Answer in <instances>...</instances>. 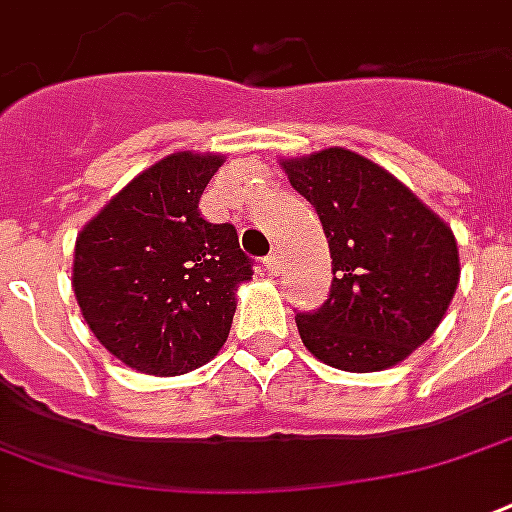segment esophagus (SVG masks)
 Segmentation results:
<instances>
[{
    "label": "esophagus",
    "mask_w": 512,
    "mask_h": 512,
    "mask_svg": "<svg viewBox=\"0 0 512 512\" xmlns=\"http://www.w3.org/2000/svg\"><path fill=\"white\" fill-rule=\"evenodd\" d=\"M266 271L271 276H276L279 271H282V260H279V255H276V252H274V255L266 257Z\"/></svg>",
    "instance_id": "34e87169"
}]
</instances>
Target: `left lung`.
I'll list each match as a JSON object with an SVG mask.
<instances>
[{"label": "left lung", "mask_w": 512, "mask_h": 512, "mask_svg": "<svg viewBox=\"0 0 512 512\" xmlns=\"http://www.w3.org/2000/svg\"><path fill=\"white\" fill-rule=\"evenodd\" d=\"M331 249V295L295 314L301 342L342 372H382L437 331L461 263L448 222L393 173L342 146L282 160Z\"/></svg>", "instance_id": "obj_1"}]
</instances>
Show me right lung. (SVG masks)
Wrapping results in <instances>:
<instances>
[{
  "mask_svg": "<svg viewBox=\"0 0 512 512\" xmlns=\"http://www.w3.org/2000/svg\"><path fill=\"white\" fill-rule=\"evenodd\" d=\"M222 154L176 151L138 173L75 238L73 290L97 342L135 372L176 377L225 344L252 279L233 225L200 217Z\"/></svg>",
  "mask_w": 512,
  "mask_h": 512,
  "instance_id": "add662e5",
  "label": "right lung"
}]
</instances>
